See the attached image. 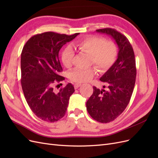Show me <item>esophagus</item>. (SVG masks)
Returning <instances> with one entry per match:
<instances>
[{
    "mask_svg": "<svg viewBox=\"0 0 158 158\" xmlns=\"http://www.w3.org/2000/svg\"><path fill=\"white\" fill-rule=\"evenodd\" d=\"M80 85H81V84H78V83L75 84H74V88L75 89H77V88H78L80 86Z\"/></svg>",
    "mask_w": 158,
    "mask_h": 158,
    "instance_id": "34e87169",
    "label": "esophagus"
}]
</instances>
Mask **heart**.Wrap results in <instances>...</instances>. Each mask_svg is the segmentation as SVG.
Wrapping results in <instances>:
<instances>
[{
    "mask_svg": "<svg viewBox=\"0 0 158 158\" xmlns=\"http://www.w3.org/2000/svg\"><path fill=\"white\" fill-rule=\"evenodd\" d=\"M74 46L78 50L90 55V63L94 64L97 69L102 71L109 69L117 58L118 49L116 45L111 41H106V39L101 37H88L76 43ZM74 55V51L70 47H66L63 50L61 60L65 67H71ZM95 71L94 67L85 69H76L70 72L69 78L76 83L88 82L94 77Z\"/></svg>",
    "mask_w": 158,
    "mask_h": 158,
    "instance_id": "obj_1",
    "label": "heart"
}]
</instances>
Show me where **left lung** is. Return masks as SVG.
I'll return each instance as SVG.
<instances>
[{
  "mask_svg": "<svg viewBox=\"0 0 158 158\" xmlns=\"http://www.w3.org/2000/svg\"><path fill=\"white\" fill-rule=\"evenodd\" d=\"M96 31L111 36L118 47L117 60L100 78L106 86L102 89L94 86V92L86 102L89 115L95 121L107 123L120 115L130 102L136 81V60L131 44L122 33L111 28Z\"/></svg>",
  "mask_w": 158,
  "mask_h": 158,
  "instance_id": "8db88e82",
  "label": "left lung"
}]
</instances>
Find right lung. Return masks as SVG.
<instances>
[{
    "label": "right lung",
    "instance_id": "obj_1",
    "mask_svg": "<svg viewBox=\"0 0 158 158\" xmlns=\"http://www.w3.org/2000/svg\"><path fill=\"white\" fill-rule=\"evenodd\" d=\"M78 33L68 35L52 31L32 36L21 54V84L28 106L41 120L54 123L66 112L74 88L70 83L58 93L53 85L64 80L59 59L60 49L74 40Z\"/></svg>",
    "mask_w": 158,
    "mask_h": 158
}]
</instances>
